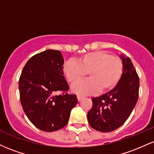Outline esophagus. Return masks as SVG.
I'll return each mask as SVG.
<instances>
[{
	"mask_svg": "<svg viewBox=\"0 0 154 154\" xmlns=\"http://www.w3.org/2000/svg\"><path fill=\"white\" fill-rule=\"evenodd\" d=\"M83 98H84V97H83V96H82V95H77V100H78V101H81L83 99Z\"/></svg>",
	"mask_w": 154,
	"mask_h": 154,
	"instance_id": "obj_1",
	"label": "esophagus"
}]
</instances>
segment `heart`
Here are the masks:
<instances>
[{
	"mask_svg": "<svg viewBox=\"0 0 154 154\" xmlns=\"http://www.w3.org/2000/svg\"><path fill=\"white\" fill-rule=\"evenodd\" d=\"M123 64L121 59L103 51H95L79 57L77 62L68 61L63 71L71 85H75L86 77L90 79L72 88L79 95H90L100 90L107 92L116 88L121 78Z\"/></svg>",
	"mask_w": 154,
	"mask_h": 154,
	"instance_id": "1",
	"label": "heart"
}]
</instances>
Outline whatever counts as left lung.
Returning a JSON list of instances; mask_svg holds the SVG:
<instances>
[{
    "instance_id": "obj_1",
    "label": "left lung",
    "mask_w": 154,
    "mask_h": 154,
    "mask_svg": "<svg viewBox=\"0 0 154 154\" xmlns=\"http://www.w3.org/2000/svg\"><path fill=\"white\" fill-rule=\"evenodd\" d=\"M123 72L118 84L106 94L92 97L88 113L89 124L100 132H110L126 121L139 93V77L129 57H122Z\"/></svg>"
}]
</instances>
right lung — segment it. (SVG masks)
I'll use <instances>...</instances> for the list:
<instances>
[{"instance_id": "right-lung-1", "label": "right lung", "mask_w": 154, "mask_h": 154, "mask_svg": "<svg viewBox=\"0 0 154 154\" xmlns=\"http://www.w3.org/2000/svg\"><path fill=\"white\" fill-rule=\"evenodd\" d=\"M64 59L59 51L48 49L26 62L18 81L20 100L29 120L40 130L52 132L66 125L77 95L67 93ZM56 91L62 93L57 96Z\"/></svg>"}]
</instances>
